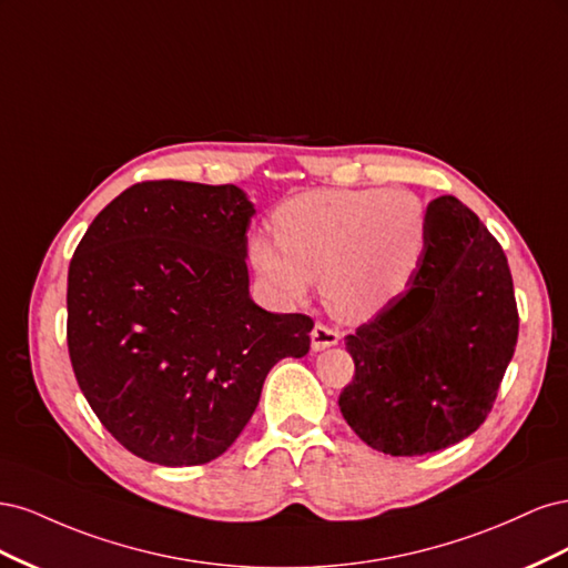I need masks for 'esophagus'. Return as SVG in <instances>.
I'll use <instances>...</instances> for the list:
<instances>
[{
	"label": "esophagus",
	"mask_w": 568,
	"mask_h": 568,
	"mask_svg": "<svg viewBox=\"0 0 568 568\" xmlns=\"http://www.w3.org/2000/svg\"><path fill=\"white\" fill-rule=\"evenodd\" d=\"M338 341H341V334H338V329H334V326H326V324H315L313 326V332H311L313 351H324L329 346H336Z\"/></svg>",
	"instance_id": "obj_1"
}]
</instances>
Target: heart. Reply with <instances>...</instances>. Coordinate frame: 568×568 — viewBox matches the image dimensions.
Here are the masks:
<instances>
[{"instance_id": "b5f03b06", "label": "heart", "mask_w": 568, "mask_h": 568, "mask_svg": "<svg viewBox=\"0 0 568 568\" xmlns=\"http://www.w3.org/2000/svg\"><path fill=\"white\" fill-rule=\"evenodd\" d=\"M274 239L255 234L248 261L274 294L298 303L322 280L329 311L346 322L384 313L415 282L428 246L419 196L384 189H313L272 215Z\"/></svg>"}]
</instances>
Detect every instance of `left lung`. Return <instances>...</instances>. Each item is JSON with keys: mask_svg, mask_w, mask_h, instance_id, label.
<instances>
[{"mask_svg": "<svg viewBox=\"0 0 568 568\" xmlns=\"http://www.w3.org/2000/svg\"><path fill=\"white\" fill-rule=\"evenodd\" d=\"M428 246L415 282L346 336L355 363L343 419L369 448L415 457L486 422L517 348L507 255L459 199L428 203Z\"/></svg>", "mask_w": 568, "mask_h": 568, "instance_id": "1", "label": "left lung"}]
</instances>
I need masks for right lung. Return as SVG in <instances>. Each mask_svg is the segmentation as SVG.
Instances as JSON below:
<instances>
[{"instance_id":"add662e5","label":"right lung","mask_w":568,"mask_h":568,"mask_svg":"<svg viewBox=\"0 0 568 568\" xmlns=\"http://www.w3.org/2000/svg\"><path fill=\"white\" fill-rule=\"evenodd\" d=\"M255 209L234 184L142 182L101 211L68 267V353L99 422L163 467L225 453L267 372L311 351L313 320L248 294Z\"/></svg>"}]
</instances>
